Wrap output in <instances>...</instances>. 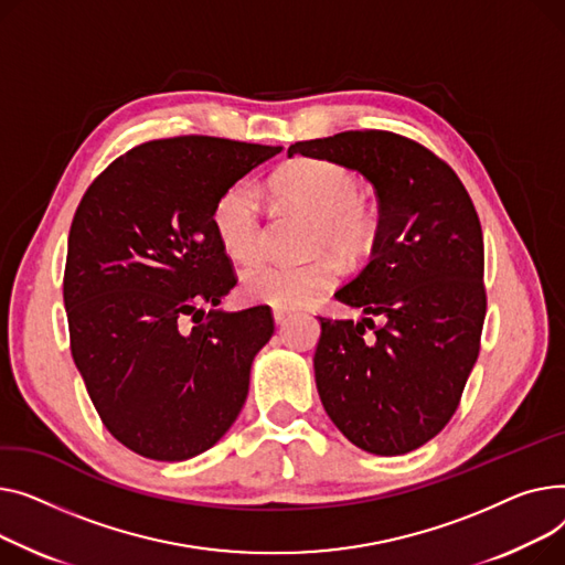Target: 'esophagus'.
<instances>
[{
	"mask_svg": "<svg viewBox=\"0 0 565 565\" xmlns=\"http://www.w3.org/2000/svg\"><path fill=\"white\" fill-rule=\"evenodd\" d=\"M287 319H289V312H287V310H280V308L274 310V321H276V326H285Z\"/></svg>",
	"mask_w": 565,
	"mask_h": 565,
	"instance_id": "obj_1",
	"label": "esophagus"
}]
</instances>
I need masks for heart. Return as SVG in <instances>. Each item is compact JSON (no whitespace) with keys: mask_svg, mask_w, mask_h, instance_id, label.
<instances>
[{"mask_svg":"<svg viewBox=\"0 0 565 565\" xmlns=\"http://www.w3.org/2000/svg\"><path fill=\"white\" fill-rule=\"evenodd\" d=\"M276 198L315 216L310 250H333L344 259L367 255L379 235V216L362 201L353 171L328 159H294L274 175ZM223 250L237 262L255 259L264 248V223L255 191L239 182L225 189L212 212ZM338 280V264L315 257L303 264L262 262L244 274V291L253 301L274 308H298L315 301Z\"/></svg>","mask_w":565,"mask_h":565,"instance_id":"heart-1","label":"heart"}]
</instances>
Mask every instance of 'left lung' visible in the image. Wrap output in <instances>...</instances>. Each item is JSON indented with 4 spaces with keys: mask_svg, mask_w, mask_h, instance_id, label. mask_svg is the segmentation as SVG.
Masks as SVG:
<instances>
[{
    "mask_svg": "<svg viewBox=\"0 0 565 565\" xmlns=\"http://www.w3.org/2000/svg\"><path fill=\"white\" fill-rule=\"evenodd\" d=\"M294 154L347 166L376 189L372 259L335 291L364 317H319L315 381L349 443L376 456L408 454L451 419L479 355L486 291L477 210L443 159L392 131L298 141L287 150ZM367 327L372 337L363 335Z\"/></svg>",
    "mask_w": 565,
    "mask_h": 565,
    "instance_id": "obj_1",
    "label": "left lung"
}]
</instances>
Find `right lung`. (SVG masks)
<instances>
[{
    "label": "right lung",
    "mask_w": 565,
    "mask_h": 565,
    "mask_svg": "<svg viewBox=\"0 0 565 565\" xmlns=\"http://www.w3.org/2000/svg\"><path fill=\"white\" fill-rule=\"evenodd\" d=\"M280 150L214 137L150 141L84 193L63 303L90 402L127 449L186 460L214 447L242 413L274 317L267 306L218 308L237 278L212 212L225 189Z\"/></svg>",
    "instance_id": "add662e5"
}]
</instances>
